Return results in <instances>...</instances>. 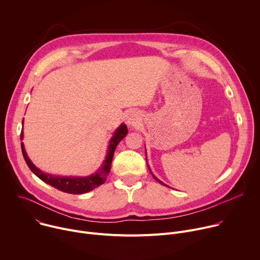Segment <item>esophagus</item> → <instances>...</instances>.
I'll use <instances>...</instances> for the list:
<instances>
[{"label":"esophagus","mask_w":260,"mask_h":260,"mask_svg":"<svg viewBox=\"0 0 260 260\" xmlns=\"http://www.w3.org/2000/svg\"><path fill=\"white\" fill-rule=\"evenodd\" d=\"M141 122V117L140 114L136 111H133L128 115H127V119H126V123L129 127H136L140 124Z\"/></svg>","instance_id":"esophagus-1"}]
</instances>
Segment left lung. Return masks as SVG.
<instances>
[{"instance_id": "8db88e82", "label": "left lung", "mask_w": 260, "mask_h": 260, "mask_svg": "<svg viewBox=\"0 0 260 260\" xmlns=\"http://www.w3.org/2000/svg\"><path fill=\"white\" fill-rule=\"evenodd\" d=\"M145 150H146V149H145ZM146 160H147V158H146ZM147 166H148V164H147ZM148 169H149V171H150V173H151V174H152V172H151V170H150V168H149V166H148ZM152 177H153V178H154V179H155V180H156V181H157V182H158V183H160V184H162V185H165V186H168V185H166V184H165V183H164V182H162V181H160V180H159V179H158V178H156V177H155V176H154V175H153V174H152Z\"/></svg>"}]
</instances>
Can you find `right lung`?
<instances>
[{
  "label": "right lung",
  "mask_w": 260,
  "mask_h": 260,
  "mask_svg": "<svg viewBox=\"0 0 260 260\" xmlns=\"http://www.w3.org/2000/svg\"><path fill=\"white\" fill-rule=\"evenodd\" d=\"M22 125H23V120H22ZM127 135V127L124 123H121L118 128L114 132L112 138L109 141V146L107 149V154L105 157V160L103 161L102 166L91 175L86 176V177H74V176H56L52 174H47L40 169L37 168L31 160L28 158L25 149H24V145L21 143V151L24 157V160L26 165L28 166L29 170L41 179L43 182L51 185L52 187L67 192V193H72V194H82L91 191L92 189L96 188L100 185H102L107 177L108 174L110 173L111 169V164H112L114 151L116 149V147L118 143ZM20 140H23V129H21L20 134Z\"/></svg>",
  "instance_id": "obj_1"
}]
</instances>
